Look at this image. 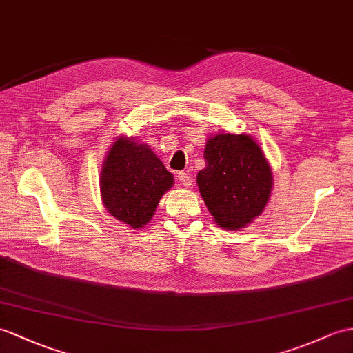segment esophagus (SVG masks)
<instances>
[{
  "label": "esophagus",
  "instance_id": "obj_1",
  "mask_svg": "<svg viewBox=\"0 0 353 353\" xmlns=\"http://www.w3.org/2000/svg\"><path fill=\"white\" fill-rule=\"evenodd\" d=\"M178 179H179V183H181L184 187H190L192 183H193L190 174H187V172H179Z\"/></svg>",
  "mask_w": 353,
  "mask_h": 353
}]
</instances>
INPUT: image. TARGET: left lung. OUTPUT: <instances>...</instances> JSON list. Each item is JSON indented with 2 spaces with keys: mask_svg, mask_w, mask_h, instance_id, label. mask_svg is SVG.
Segmentation results:
<instances>
[{
  "mask_svg": "<svg viewBox=\"0 0 353 353\" xmlns=\"http://www.w3.org/2000/svg\"><path fill=\"white\" fill-rule=\"evenodd\" d=\"M197 185L217 225L236 230L261 216L272 175L263 152L247 134H216L203 151Z\"/></svg>",
  "mask_w": 353,
  "mask_h": 353,
  "instance_id": "1",
  "label": "left lung"
}]
</instances>
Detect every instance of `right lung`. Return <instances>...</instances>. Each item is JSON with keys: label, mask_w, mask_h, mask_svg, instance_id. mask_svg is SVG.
<instances>
[{"label": "right lung", "mask_w": 353, "mask_h": 353, "mask_svg": "<svg viewBox=\"0 0 353 353\" xmlns=\"http://www.w3.org/2000/svg\"><path fill=\"white\" fill-rule=\"evenodd\" d=\"M100 181L110 216L132 228H143L174 176L147 145L119 137L105 160Z\"/></svg>", "instance_id": "obj_1"}]
</instances>
